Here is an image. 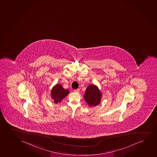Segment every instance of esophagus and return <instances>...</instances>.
Returning a JSON list of instances; mask_svg holds the SVG:
<instances>
[{"label": "esophagus", "instance_id": "obj_1", "mask_svg": "<svg viewBox=\"0 0 157 157\" xmlns=\"http://www.w3.org/2000/svg\"><path fill=\"white\" fill-rule=\"evenodd\" d=\"M74 91L75 92H77V93H79V89H76V90H74Z\"/></svg>", "mask_w": 157, "mask_h": 157}]
</instances>
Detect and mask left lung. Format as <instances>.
I'll use <instances>...</instances> for the list:
<instances>
[{"instance_id":"8db88e82","label":"left lung","mask_w":157,"mask_h":157,"mask_svg":"<svg viewBox=\"0 0 157 157\" xmlns=\"http://www.w3.org/2000/svg\"><path fill=\"white\" fill-rule=\"evenodd\" d=\"M101 93L96 85H89L85 91L83 98L90 107L99 105L101 99Z\"/></svg>"}]
</instances>
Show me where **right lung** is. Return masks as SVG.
<instances>
[{
  "mask_svg": "<svg viewBox=\"0 0 157 157\" xmlns=\"http://www.w3.org/2000/svg\"><path fill=\"white\" fill-rule=\"evenodd\" d=\"M69 94L68 89H63L60 84H57L52 89L51 97L55 103H58Z\"/></svg>",
  "mask_w": 157,
  "mask_h": 157,
  "instance_id": "add662e5",
  "label": "right lung"
}]
</instances>
